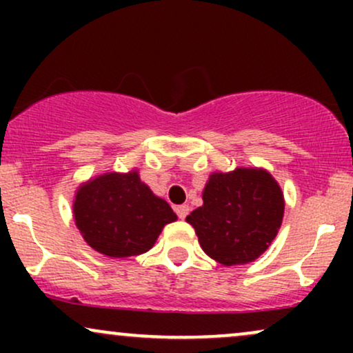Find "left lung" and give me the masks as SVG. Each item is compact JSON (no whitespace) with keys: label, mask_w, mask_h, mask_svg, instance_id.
Returning a JSON list of instances; mask_svg holds the SVG:
<instances>
[{"label":"left lung","mask_w":353,"mask_h":353,"mask_svg":"<svg viewBox=\"0 0 353 353\" xmlns=\"http://www.w3.org/2000/svg\"><path fill=\"white\" fill-rule=\"evenodd\" d=\"M74 222L83 239L108 257H132L156 244L164 225L177 221L171 205L141 181L139 172H106L76 192Z\"/></svg>","instance_id":"left-lung-1"}]
</instances>
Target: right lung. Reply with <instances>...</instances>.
<instances>
[{
	"instance_id": "add662e5",
	"label": "right lung",
	"mask_w": 353,
	"mask_h": 353,
	"mask_svg": "<svg viewBox=\"0 0 353 353\" xmlns=\"http://www.w3.org/2000/svg\"><path fill=\"white\" fill-rule=\"evenodd\" d=\"M202 208L185 217L199 244L222 265L249 264L272 244L283 217L282 190L270 174L236 169L210 174Z\"/></svg>"
}]
</instances>
